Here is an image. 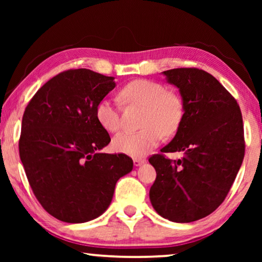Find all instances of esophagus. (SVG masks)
Listing matches in <instances>:
<instances>
[{
    "instance_id": "obj_1",
    "label": "esophagus",
    "mask_w": 262,
    "mask_h": 262,
    "mask_svg": "<svg viewBox=\"0 0 262 262\" xmlns=\"http://www.w3.org/2000/svg\"><path fill=\"white\" fill-rule=\"evenodd\" d=\"M134 165L135 166H140V165H142V164H144L145 163V159L144 158H134Z\"/></svg>"
}]
</instances>
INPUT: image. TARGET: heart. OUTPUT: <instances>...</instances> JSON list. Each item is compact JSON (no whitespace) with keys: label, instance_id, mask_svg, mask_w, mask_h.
Instances as JSON below:
<instances>
[{"label":"heart","instance_id":"1","mask_svg":"<svg viewBox=\"0 0 262 262\" xmlns=\"http://www.w3.org/2000/svg\"><path fill=\"white\" fill-rule=\"evenodd\" d=\"M121 97L128 103L145 107L142 119L143 129L122 132L113 139V149L132 157L145 156L156 148L163 134H176L184 119L183 101L178 96L168 92L163 84L150 79H135L122 88ZM96 119L99 125L110 133L121 128L119 106L112 99L103 98L96 106Z\"/></svg>","mask_w":262,"mask_h":262}]
</instances>
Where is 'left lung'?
Masks as SVG:
<instances>
[{"label": "left lung", "instance_id": "8db88e82", "mask_svg": "<svg viewBox=\"0 0 262 262\" xmlns=\"http://www.w3.org/2000/svg\"><path fill=\"white\" fill-rule=\"evenodd\" d=\"M179 89L184 119L170 143L149 162L156 180L149 192L159 215L189 223L211 214L227 198L245 155V139L237 100L217 79L198 68L163 73ZM181 151L172 161L164 152Z\"/></svg>", "mask_w": 262, "mask_h": 262}]
</instances>
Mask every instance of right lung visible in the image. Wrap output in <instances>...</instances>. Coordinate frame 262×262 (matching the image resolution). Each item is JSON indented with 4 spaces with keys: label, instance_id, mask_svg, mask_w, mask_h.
Listing matches in <instances>:
<instances>
[{
    "label": "right lung",
    "instance_id": "obj_1",
    "mask_svg": "<svg viewBox=\"0 0 262 262\" xmlns=\"http://www.w3.org/2000/svg\"><path fill=\"white\" fill-rule=\"evenodd\" d=\"M114 77L89 69L57 74L24 111L19 157L32 192L48 214L67 223L100 216L117 181L133 170L125 154H103L108 133L96 106L115 86Z\"/></svg>",
    "mask_w": 262,
    "mask_h": 262
}]
</instances>
